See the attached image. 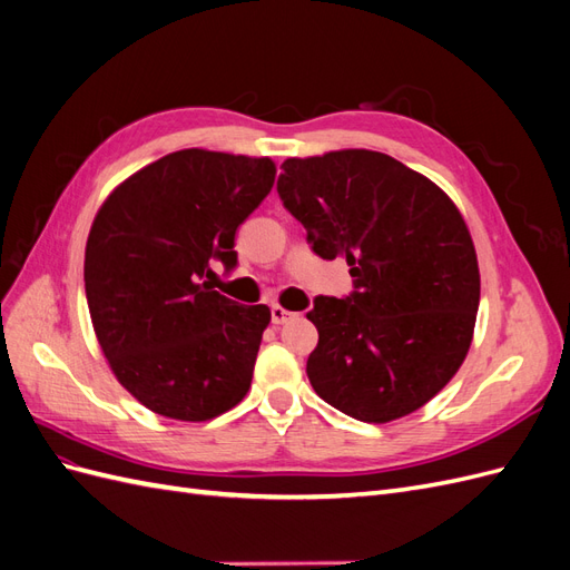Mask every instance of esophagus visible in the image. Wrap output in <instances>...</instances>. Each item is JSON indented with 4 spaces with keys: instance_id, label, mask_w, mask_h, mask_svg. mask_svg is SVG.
Segmentation results:
<instances>
[{
    "instance_id": "esophagus-1",
    "label": "esophagus",
    "mask_w": 570,
    "mask_h": 570,
    "mask_svg": "<svg viewBox=\"0 0 570 570\" xmlns=\"http://www.w3.org/2000/svg\"><path fill=\"white\" fill-rule=\"evenodd\" d=\"M292 316H295V314L287 312V308H283L281 304H273V306H271V321H273L275 325L287 323Z\"/></svg>"
}]
</instances>
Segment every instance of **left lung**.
Listing matches in <instances>:
<instances>
[{
  "instance_id": "obj_1",
  "label": "left lung",
  "mask_w": 570,
  "mask_h": 570,
  "mask_svg": "<svg viewBox=\"0 0 570 570\" xmlns=\"http://www.w3.org/2000/svg\"><path fill=\"white\" fill-rule=\"evenodd\" d=\"M285 209L306 243L347 258L350 297H316L318 344L306 361L316 394L364 423L421 409L469 354L480 304L478 256L454 202L387 154L287 159Z\"/></svg>"
}]
</instances>
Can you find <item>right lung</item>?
Here are the masks:
<instances>
[{"label":"right lung","mask_w":570,"mask_h":570,"mask_svg":"<svg viewBox=\"0 0 570 570\" xmlns=\"http://www.w3.org/2000/svg\"><path fill=\"white\" fill-rule=\"evenodd\" d=\"M271 159L180 149L120 183L85 247V295L99 347L137 402L209 421L243 402L271 308L212 287L237 266L235 233L266 199Z\"/></svg>","instance_id":"add662e5"}]
</instances>
